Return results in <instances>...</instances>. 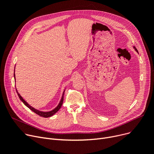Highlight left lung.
<instances>
[{"label": "left lung", "mask_w": 154, "mask_h": 154, "mask_svg": "<svg viewBox=\"0 0 154 154\" xmlns=\"http://www.w3.org/2000/svg\"><path fill=\"white\" fill-rule=\"evenodd\" d=\"M133 48H134V50H135V51H136V52H138V51H137V49H136V47H133Z\"/></svg>", "instance_id": "8db88e82"}]
</instances>
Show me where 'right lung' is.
Masks as SVG:
<instances>
[{"instance_id": "add662e5", "label": "right lung", "mask_w": 154, "mask_h": 154, "mask_svg": "<svg viewBox=\"0 0 154 154\" xmlns=\"http://www.w3.org/2000/svg\"><path fill=\"white\" fill-rule=\"evenodd\" d=\"M14 78H15V72H14ZM16 90H17V93L18 94V96L19 97V98L20 99V100L24 103V104L27 106V107H28L29 109H30L32 111H33L34 112H35V114H37V115L41 116V117H51L52 116H53L55 113H57V112L60 110V109L61 108V107L62 106V104H63V100H64V91H65V90L64 91H63V96L61 97V99L60 101V103L58 104V105L54 109H53L52 110H50V111H48V112H44V111H40L39 110H37L36 109H35L34 107H32L31 105H29L28 103H27L23 98L22 97V96L20 94V93L18 92L17 88H16Z\"/></svg>"}]
</instances>
